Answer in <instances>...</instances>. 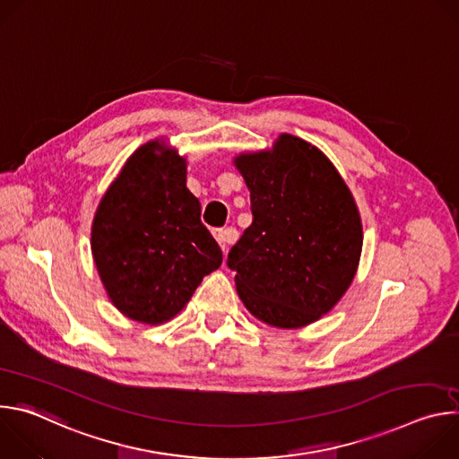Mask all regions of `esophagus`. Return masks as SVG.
<instances>
[{
	"label": "esophagus",
	"instance_id": "34e87169",
	"mask_svg": "<svg viewBox=\"0 0 459 459\" xmlns=\"http://www.w3.org/2000/svg\"><path fill=\"white\" fill-rule=\"evenodd\" d=\"M236 234L238 232L234 229H218V230H214V238H216V241L220 243V247L223 250L227 248L229 243H232L236 239Z\"/></svg>",
	"mask_w": 459,
	"mask_h": 459
}]
</instances>
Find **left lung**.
<instances>
[{"label":"left lung","mask_w":459,"mask_h":459,"mask_svg":"<svg viewBox=\"0 0 459 459\" xmlns=\"http://www.w3.org/2000/svg\"><path fill=\"white\" fill-rule=\"evenodd\" d=\"M234 165L254 216L227 259L239 299L278 329L317 321L359 265L363 227L352 192L329 158L292 134L269 151L238 154Z\"/></svg>","instance_id":"left-lung-1"}]
</instances>
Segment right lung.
Here are the masks:
<instances>
[{
    "instance_id": "right-lung-1",
    "label": "right lung",
    "mask_w": 459,
    "mask_h": 459,
    "mask_svg": "<svg viewBox=\"0 0 459 459\" xmlns=\"http://www.w3.org/2000/svg\"><path fill=\"white\" fill-rule=\"evenodd\" d=\"M186 188V158L163 140L126 160L96 209L91 248L112 305L128 319L161 325L216 271L223 254Z\"/></svg>"
}]
</instances>
